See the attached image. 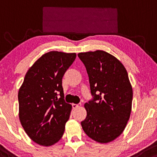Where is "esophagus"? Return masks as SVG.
Here are the masks:
<instances>
[{
  "instance_id": "34e87169",
  "label": "esophagus",
  "mask_w": 157,
  "mask_h": 157,
  "mask_svg": "<svg viewBox=\"0 0 157 157\" xmlns=\"http://www.w3.org/2000/svg\"><path fill=\"white\" fill-rule=\"evenodd\" d=\"M72 106H73V109H76V108H78V107H80L81 105H77V104H73V105H72Z\"/></svg>"
}]
</instances>
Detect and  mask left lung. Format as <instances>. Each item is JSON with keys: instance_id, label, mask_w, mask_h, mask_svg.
Returning <instances> with one entry per match:
<instances>
[{"instance_id": "8db88e82", "label": "left lung", "mask_w": 157, "mask_h": 157, "mask_svg": "<svg viewBox=\"0 0 157 157\" xmlns=\"http://www.w3.org/2000/svg\"><path fill=\"white\" fill-rule=\"evenodd\" d=\"M93 99L84 104L87 117L84 131L99 143L113 141L124 131L131 113L133 89L120 61L102 50L80 52Z\"/></svg>"}]
</instances>
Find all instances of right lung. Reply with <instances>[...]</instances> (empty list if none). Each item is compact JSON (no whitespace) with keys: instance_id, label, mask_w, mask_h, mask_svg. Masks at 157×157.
<instances>
[{"instance_id":"1","label":"right lung","mask_w":157,"mask_h":157,"mask_svg":"<svg viewBox=\"0 0 157 157\" xmlns=\"http://www.w3.org/2000/svg\"><path fill=\"white\" fill-rule=\"evenodd\" d=\"M75 58V53L58 51L44 54L28 70L19 89V119L38 145H54L64 134L72 105L64 101L62 78Z\"/></svg>"}]
</instances>
